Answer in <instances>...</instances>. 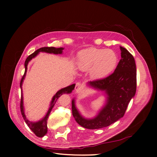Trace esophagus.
Returning <instances> with one entry per match:
<instances>
[{
  "label": "esophagus",
  "instance_id": "obj_1",
  "mask_svg": "<svg viewBox=\"0 0 157 157\" xmlns=\"http://www.w3.org/2000/svg\"><path fill=\"white\" fill-rule=\"evenodd\" d=\"M75 89L76 91H81L82 89H83V85L81 83V82H77L76 84H75Z\"/></svg>",
  "mask_w": 157,
  "mask_h": 157
}]
</instances>
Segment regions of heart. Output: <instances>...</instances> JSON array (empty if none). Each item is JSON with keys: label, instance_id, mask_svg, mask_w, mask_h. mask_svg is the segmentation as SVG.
I'll return each instance as SVG.
<instances>
[{"label": "heart", "instance_id": "heart-1", "mask_svg": "<svg viewBox=\"0 0 157 157\" xmlns=\"http://www.w3.org/2000/svg\"><path fill=\"white\" fill-rule=\"evenodd\" d=\"M118 62L116 52L112 50L88 48L79 52L77 64L82 71H90L94 79L107 78L115 70Z\"/></svg>", "mask_w": 157, "mask_h": 157}]
</instances>
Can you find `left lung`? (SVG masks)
<instances>
[{
  "mask_svg": "<svg viewBox=\"0 0 157 157\" xmlns=\"http://www.w3.org/2000/svg\"><path fill=\"white\" fill-rule=\"evenodd\" d=\"M121 59L114 72L107 78L89 82L94 89L104 91L107 95L105 107L97 116L86 119L77 109L75 100H72V112L75 121L86 129H95L107 127L123 117L127 105L136 91V68L134 57L121 46Z\"/></svg>",
  "mask_w": 157,
  "mask_h": 157,
  "instance_id": "8db88e82",
  "label": "left lung"
}]
</instances>
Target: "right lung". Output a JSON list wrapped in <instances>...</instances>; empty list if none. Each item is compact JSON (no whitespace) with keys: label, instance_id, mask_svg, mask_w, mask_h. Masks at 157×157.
I'll list each match as a JSON object with an SVG mask.
<instances>
[{"label":"right lung","instance_id":"right-lung-1","mask_svg":"<svg viewBox=\"0 0 157 157\" xmlns=\"http://www.w3.org/2000/svg\"><path fill=\"white\" fill-rule=\"evenodd\" d=\"M63 50V48H54V47H44V48H41L36 50L35 52L33 53V54L29 55L25 62V73H24V75H23L22 78H21V82H20L21 89L22 90V84H23V79H24V78H25L26 72H27L28 62H30V61L33 59V58L35 57L36 55L39 54V52H40L53 53V54H62L63 52L62 51ZM75 84H73L72 85H70V86H68L67 87H65V88L60 89L59 91H58L56 93V94H55L52 98L51 103H50V106L49 107V109H48V111L46 115L45 116V117L43 119H42V120L39 121L38 122H35V123L28 121L27 118H26L25 113H24V108H23V95H22V93H21V104H20L21 114H22L23 118V119H24V121L26 123V124H28L29 128H30L32 131L34 133V134H35L36 136L43 137L44 136H45V135L46 134V133L48 132L47 120H48V116L50 115V111H51L52 109L53 108V107H54L55 103H56L57 99L63 94H70V93L72 92L74 88H75Z\"/></svg>","mask_w":157,"mask_h":157}]
</instances>
